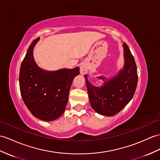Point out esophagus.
<instances>
[{
    "instance_id": "esophagus-1",
    "label": "esophagus",
    "mask_w": 160,
    "mask_h": 160,
    "mask_svg": "<svg viewBox=\"0 0 160 160\" xmlns=\"http://www.w3.org/2000/svg\"><path fill=\"white\" fill-rule=\"evenodd\" d=\"M80 74L81 75H85L88 71V67L85 63H81L80 65Z\"/></svg>"
}]
</instances>
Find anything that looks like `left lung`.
Listing matches in <instances>:
<instances>
[{
	"label": "left lung",
	"mask_w": 160,
	"mask_h": 160,
	"mask_svg": "<svg viewBox=\"0 0 160 160\" xmlns=\"http://www.w3.org/2000/svg\"><path fill=\"white\" fill-rule=\"evenodd\" d=\"M123 67L112 77H97L103 81L102 85H93L88 81V75H84L90 104L100 115L112 116L117 114L126 106L135 93L138 82L137 68L126 42L123 44Z\"/></svg>",
	"instance_id": "1"
}]
</instances>
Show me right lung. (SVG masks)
Masks as SVG:
<instances>
[{"instance_id":"obj_1","label":"right lung","mask_w":160,"mask_h":160,"mask_svg":"<svg viewBox=\"0 0 160 160\" xmlns=\"http://www.w3.org/2000/svg\"><path fill=\"white\" fill-rule=\"evenodd\" d=\"M38 37L28 48L19 71V88L26 106L35 118L53 121L64 113L72 81L79 68L46 71L34 60L33 51Z\"/></svg>"}]
</instances>
